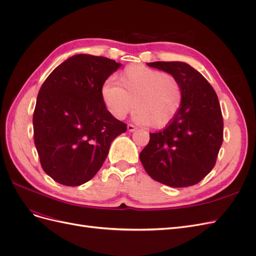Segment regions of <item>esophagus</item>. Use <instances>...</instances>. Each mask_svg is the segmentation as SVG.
<instances>
[{
	"mask_svg": "<svg viewBox=\"0 0 256 256\" xmlns=\"http://www.w3.org/2000/svg\"><path fill=\"white\" fill-rule=\"evenodd\" d=\"M138 128L134 126V125H132V124H128V126H127V130L128 131H130V132H134V131H136Z\"/></svg>",
	"mask_w": 256,
	"mask_h": 256,
	"instance_id": "1",
	"label": "esophagus"
}]
</instances>
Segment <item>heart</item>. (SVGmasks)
I'll return each mask as SVG.
<instances>
[{"label":"heart","mask_w":256,"mask_h":256,"mask_svg":"<svg viewBox=\"0 0 256 256\" xmlns=\"http://www.w3.org/2000/svg\"><path fill=\"white\" fill-rule=\"evenodd\" d=\"M118 83L108 81L102 88L104 104L115 118H125L136 106V122L162 128L180 109L182 86L171 74L144 65H129L118 76Z\"/></svg>","instance_id":"1"}]
</instances>
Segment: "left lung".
<instances>
[{"label":"left lung","mask_w":256,"mask_h":256,"mask_svg":"<svg viewBox=\"0 0 256 256\" xmlns=\"http://www.w3.org/2000/svg\"><path fill=\"white\" fill-rule=\"evenodd\" d=\"M147 65L173 74L182 90L175 118L156 134L140 154L146 173L174 188L196 184L212 171L223 142V118L218 96L208 81L182 62Z\"/></svg>","instance_id":"8db88e82"}]
</instances>
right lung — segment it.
<instances>
[{
  "instance_id": "add662e5",
  "label": "right lung",
  "mask_w": 256,
  "mask_h": 256,
  "mask_svg": "<svg viewBox=\"0 0 256 256\" xmlns=\"http://www.w3.org/2000/svg\"><path fill=\"white\" fill-rule=\"evenodd\" d=\"M122 66L76 54L42 83L33 114L34 143L44 171L58 184L80 186L96 175L127 125L106 110L102 88Z\"/></svg>"
}]
</instances>
